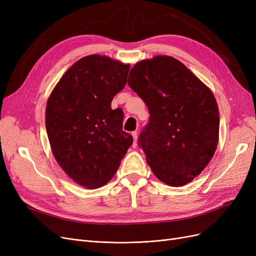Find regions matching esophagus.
<instances>
[{"instance_id": "obj_1", "label": "esophagus", "mask_w": 256, "mask_h": 256, "mask_svg": "<svg viewBox=\"0 0 256 256\" xmlns=\"http://www.w3.org/2000/svg\"><path fill=\"white\" fill-rule=\"evenodd\" d=\"M132 136H134V147H136V145H138V134H136V131H134Z\"/></svg>"}]
</instances>
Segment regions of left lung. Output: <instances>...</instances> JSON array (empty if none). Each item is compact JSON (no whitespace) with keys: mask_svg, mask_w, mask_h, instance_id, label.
I'll return each instance as SVG.
<instances>
[{"mask_svg":"<svg viewBox=\"0 0 256 256\" xmlns=\"http://www.w3.org/2000/svg\"><path fill=\"white\" fill-rule=\"evenodd\" d=\"M128 85L150 110L138 138L154 175L180 187L200 174L219 141V109L208 86L182 62L157 56L131 68Z\"/></svg>","mask_w":256,"mask_h":256,"instance_id":"1","label":"left lung"}]
</instances>
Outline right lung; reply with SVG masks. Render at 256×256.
I'll return each mask as SVG.
<instances>
[{"instance_id": "1", "label": "right lung", "mask_w": 256, "mask_h": 256, "mask_svg": "<svg viewBox=\"0 0 256 256\" xmlns=\"http://www.w3.org/2000/svg\"><path fill=\"white\" fill-rule=\"evenodd\" d=\"M129 69L106 56H84L67 69L48 98L46 129L52 154L82 187L109 182L132 145V136L122 131V111L111 108Z\"/></svg>"}]
</instances>
